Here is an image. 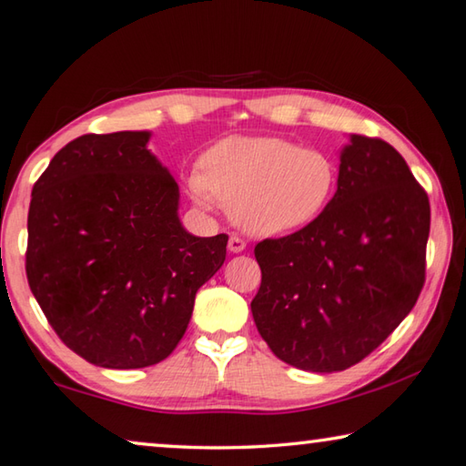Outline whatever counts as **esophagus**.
I'll use <instances>...</instances> for the list:
<instances>
[{"label": "esophagus", "instance_id": "esophagus-1", "mask_svg": "<svg viewBox=\"0 0 466 466\" xmlns=\"http://www.w3.org/2000/svg\"><path fill=\"white\" fill-rule=\"evenodd\" d=\"M228 250H230L232 254H238V252L246 250V242L242 238H238V236H232V238L228 240Z\"/></svg>", "mask_w": 466, "mask_h": 466}]
</instances>
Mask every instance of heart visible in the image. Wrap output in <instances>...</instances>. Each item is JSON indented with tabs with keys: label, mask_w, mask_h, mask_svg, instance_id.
<instances>
[{
	"label": "heart",
	"mask_w": 466,
	"mask_h": 466,
	"mask_svg": "<svg viewBox=\"0 0 466 466\" xmlns=\"http://www.w3.org/2000/svg\"><path fill=\"white\" fill-rule=\"evenodd\" d=\"M198 206L214 198L242 230L282 236L303 230L329 208L337 189L331 155L280 137H228L204 157V171L187 177Z\"/></svg>",
	"instance_id": "obj_1"
}]
</instances>
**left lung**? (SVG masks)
<instances>
[{"instance_id": "8db88e82", "label": "left lung", "mask_w": 466, "mask_h": 466, "mask_svg": "<svg viewBox=\"0 0 466 466\" xmlns=\"http://www.w3.org/2000/svg\"><path fill=\"white\" fill-rule=\"evenodd\" d=\"M428 232L431 204L402 155L350 135L321 218L254 248L262 282L250 309L262 339L305 371L355 366L416 305Z\"/></svg>"}]
</instances>
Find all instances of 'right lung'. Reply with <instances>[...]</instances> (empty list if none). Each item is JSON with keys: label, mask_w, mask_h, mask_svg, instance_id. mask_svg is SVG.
Returning <instances> with one entry per match:
<instances>
[{"label": "right lung", "mask_w": 466, "mask_h": 466, "mask_svg": "<svg viewBox=\"0 0 466 466\" xmlns=\"http://www.w3.org/2000/svg\"><path fill=\"white\" fill-rule=\"evenodd\" d=\"M151 131L82 135L32 189L25 275L68 348L106 370L176 350L198 289L222 268L228 236L179 220V187L147 149Z\"/></svg>", "instance_id": "add662e5"}]
</instances>
